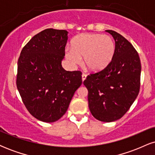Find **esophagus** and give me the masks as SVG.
Masks as SVG:
<instances>
[{
	"mask_svg": "<svg viewBox=\"0 0 155 155\" xmlns=\"http://www.w3.org/2000/svg\"><path fill=\"white\" fill-rule=\"evenodd\" d=\"M81 77H82V81H84L85 79H86L87 75H86V74H82V75H81Z\"/></svg>",
	"mask_w": 155,
	"mask_h": 155,
	"instance_id": "34e87169",
	"label": "esophagus"
}]
</instances>
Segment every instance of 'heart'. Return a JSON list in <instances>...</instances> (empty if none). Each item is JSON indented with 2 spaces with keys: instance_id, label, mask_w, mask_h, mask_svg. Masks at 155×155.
Listing matches in <instances>:
<instances>
[{
  "instance_id": "b5f03b06",
  "label": "heart",
  "mask_w": 155,
  "mask_h": 155,
  "mask_svg": "<svg viewBox=\"0 0 155 155\" xmlns=\"http://www.w3.org/2000/svg\"><path fill=\"white\" fill-rule=\"evenodd\" d=\"M115 44L108 35L82 33L74 38L72 47L65 49V58L72 65L83 63L92 71L106 68L114 54Z\"/></svg>"
}]
</instances>
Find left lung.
<instances>
[{
  "instance_id": "left-lung-1",
  "label": "left lung",
  "mask_w": 155,
  "mask_h": 155,
  "mask_svg": "<svg viewBox=\"0 0 155 155\" xmlns=\"http://www.w3.org/2000/svg\"><path fill=\"white\" fill-rule=\"evenodd\" d=\"M115 41V51L104 69L87 76L83 84L88 90V104L92 116L111 122L123 117L140 90L141 65L138 52L117 32L107 30Z\"/></svg>"
}]
</instances>
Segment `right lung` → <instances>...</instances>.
I'll return each mask as SVG.
<instances>
[{"instance_id": "right-lung-1", "label": "right lung", "mask_w": 155, "mask_h": 155, "mask_svg": "<svg viewBox=\"0 0 155 155\" xmlns=\"http://www.w3.org/2000/svg\"><path fill=\"white\" fill-rule=\"evenodd\" d=\"M68 32L48 28L23 47L17 63V87L23 104L37 120L54 122L66 112L82 83L81 72L62 67Z\"/></svg>"}]
</instances>
